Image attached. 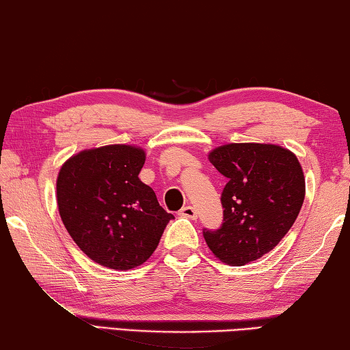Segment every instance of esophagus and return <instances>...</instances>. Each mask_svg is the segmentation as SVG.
Listing matches in <instances>:
<instances>
[{
	"label": "esophagus",
	"mask_w": 350,
	"mask_h": 350,
	"mask_svg": "<svg viewBox=\"0 0 350 350\" xmlns=\"http://www.w3.org/2000/svg\"><path fill=\"white\" fill-rule=\"evenodd\" d=\"M178 215L186 217V219H191V220H196L197 219V209L193 208V206H185V208L180 209Z\"/></svg>",
	"instance_id": "1"
}]
</instances>
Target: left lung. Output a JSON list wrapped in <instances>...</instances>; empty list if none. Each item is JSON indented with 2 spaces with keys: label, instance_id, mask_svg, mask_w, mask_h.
<instances>
[{
  "label": "left lung",
  "instance_id": "left-lung-1",
  "mask_svg": "<svg viewBox=\"0 0 350 350\" xmlns=\"http://www.w3.org/2000/svg\"><path fill=\"white\" fill-rule=\"evenodd\" d=\"M226 176L221 192L223 223L203 237L215 257L242 267L270 253L293 226L306 197L297 158L273 144H226L209 153Z\"/></svg>",
  "mask_w": 350,
  "mask_h": 350
}]
</instances>
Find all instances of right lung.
<instances>
[{"instance_id": "obj_1", "label": "right lung", "mask_w": 350, "mask_h": 350, "mask_svg": "<svg viewBox=\"0 0 350 350\" xmlns=\"http://www.w3.org/2000/svg\"><path fill=\"white\" fill-rule=\"evenodd\" d=\"M146 153L133 146L83 150L62 165L57 204L63 225L91 260L130 270L157 250L174 215L137 175Z\"/></svg>"}]
</instances>
